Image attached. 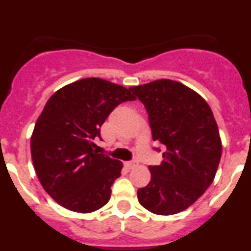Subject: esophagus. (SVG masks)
Listing matches in <instances>:
<instances>
[{"instance_id":"obj_1","label":"esophagus","mask_w":251,"mask_h":251,"mask_svg":"<svg viewBox=\"0 0 251 251\" xmlns=\"http://www.w3.org/2000/svg\"><path fill=\"white\" fill-rule=\"evenodd\" d=\"M138 166V162L137 161H130V162H126V167L128 170H133V168H136Z\"/></svg>"}]
</instances>
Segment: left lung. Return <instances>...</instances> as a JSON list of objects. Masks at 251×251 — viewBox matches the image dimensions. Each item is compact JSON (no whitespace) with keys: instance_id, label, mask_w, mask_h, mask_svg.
I'll return each instance as SVG.
<instances>
[{"instance_id":"8db88e82","label":"left lung","mask_w":251,"mask_h":251,"mask_svg":"<svg viewBox=\"0 0 251 251\" xmlns=\"http://www.w3.org/2000/svg\"><path fill=\"white\" fill-rule=\"evenodd\" d=\"M145 104L153 141L166 146L163 161L151 166V181L138 201L156 215H175L195 203L211 185L223 145L211 108L185 84L159 79L129 88Z\"/></svg>"}]
</instances>
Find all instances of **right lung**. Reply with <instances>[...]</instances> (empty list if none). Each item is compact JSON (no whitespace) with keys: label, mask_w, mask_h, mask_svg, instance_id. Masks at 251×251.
<instances>
[{"label":"right lung","mask_w":251,"mask_h":251,"mask_svg":"<svg viewBox=\"0 0 251 251\" xmlns=\"http://www.w3.org/2000/svg\"><path fill=\"white\" fill-rule=\"evenodd\" d=\"M129 89L99 77H85L51 95L31 136V158L44 190L70 211L88 214L110 199L123 163L97 151L100 127Z\"/></svg>","instance_id":"1"}]
</instances>
